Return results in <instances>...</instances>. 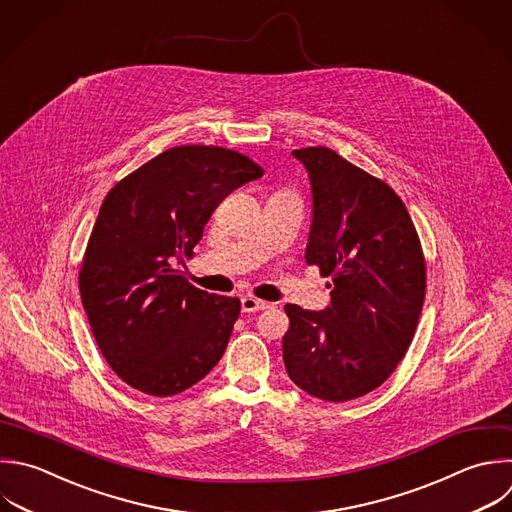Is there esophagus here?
<instances>
[{
  "label": "esophagus",
  "mask_w": 512,
  "mask_h": 512,
  "mask_svg": "<svg viewBox=\"0 0 512 512\" xmlns=\"http://www.w3.org/2000/svg\"><path fill=\"white\" fill-rule=\"evenodd\" d=\"M270 304L252 296H244L242 298V312H258V310H266Z\"/></svg>",
  "instance_id": "obj_1"
}]
</instances>
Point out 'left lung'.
Wrapping results in <instances>:
<instances>
[{
  "label": "left lung",
  "mask_w": 512,
  "mask_h": 512,
  "mask_svg": "<svg viewBox=\"0 0 512 512\" xmlns=\"http://www.w3.org/2000/svg\"><path fill=\"white\" fill-rule=\"evenodd\" d=\"M292 156L308 172L306 262L330 276V306L286 304L284 366L304 392L346 402L378 388L404 358L424 302L426 264L406 206L382 180L330 148Z\"/></svg>",
  "instance_id": "1"
}]
</instances>
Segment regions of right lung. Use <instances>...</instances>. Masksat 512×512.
Returning a JSON list of instances; mask_svg holds the SVG:
<instances>
[{
  "instance_id": "obj_1",
  "label": "right lung",
  "mask_w": 512,
  "mask_h": 512,
  "mask_svg": "<svg viewBox=\"0 0 512 512\" xmlns=\"http://www.w3.org/2000/svg\"><path fill=\"white\" fill-rule=\"evenodd\" d=\"M264 170L218 146H178L106 196L80 268V294L112 370L150 396H174L222 358L240 300L192 286L178 264L216 206Z\"/></svg>"
}]
</instances>
